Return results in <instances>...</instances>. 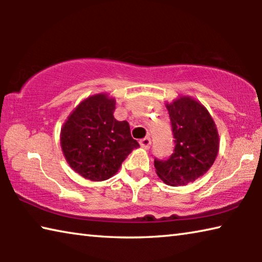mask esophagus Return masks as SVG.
Instances as JSON below:
<instances>
[{"label":"esophagus","instance_id":"obj_1","mask_svg":"<svg viewBox=\"0 0 262 262\" xmlns=\"http://www.w3.org/2000/svg\"><path fill=\"white\" fill-rule=\"evenodd\" d=\"M140 144H141L142 148L149 149L150 148V144H151V140H150L149 136H147V137H144V139L140 140Z\"/></svg>","mask_w":262,"mask_h":262}]
</instances>
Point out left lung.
Instances as JSON below:
<instances>
[{"mask_svg":"<svg viewBox=\"0 0 262 262\" xmlns=\"http://www.w3.org/2000/svg\"><path fill=\"white\" fill-rule=\"evenodd\" d=\"M174 149L165 159L155 158L159 178L171 186L187 185L205 174L219 152V134L205 106L189 97L166 105Z\"/></svg>","mask_w":262,"mask_h":262,"instance_id":"left-lung-1","label":"left lung"}]
</instances>
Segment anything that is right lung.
<instances>
[{"label":"right lung","mask_w":262,"mask_h":262,"mask_svg":"<svg viewBox=\"0 0 262 262\" xmlns=\"http://www.w3.org/2000/svg\"><path fill=\"white\" fill-rule=\"evenodd\" d=\"M115 100L106 95L83 100L61 129L62 151L77 173L92 181L115 174L134 148L129 123L114 118Z\"/></svg>","instance_id":"right-lung-1"}]
</instances>
